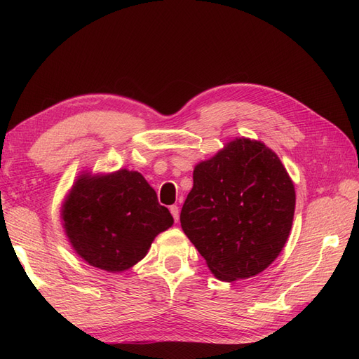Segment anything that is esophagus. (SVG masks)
Instances as JSON below:
<instances>
[{
	"instance_id": "1",
	"label": "esophagus",
	"mask_w": 359,
	"mask_h": 359,
	"mask_svg": "<svg viewBox=\"0 0 359 359\" xmlns=\"http://www.w3.org/2000/svg\"><path fill=\"white\" fill-rule=\"evenodd\" d=\"M169 211H170V214L173 217V220L178 222L180 220V208H178V205H172L170 208H169Z\"/></svg>"
}]
</instances>
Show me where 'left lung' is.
Masks as SVG:
<instances>
[{
  "label": "left lung",
  "instance_id": "1",
  "mask_svg": "<svg viewBox=\"0 0 359 359\" xmlns=\"http://www.w3.org/2000/svg\"><path fill=\"white\" fill-rule=\"evenodd\" d=\"M295 212V189L264 144L236 139L193 172L181 227L223 281L262 273L283 250Z\"/></svg>",
  "mask_w": 359,
  "mask_h": 359
}]
</instances>
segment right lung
<instances>
[{
  "instance_id": "obj_1",
  "label": "right lung",
  "mask_w": 359,
  "mask_h": 359,
  "mask_svg": "<svg viewBox=\"0 0 359 359\" xmlns=\"http://www.w3.org/2000/svg\"><path fill=\"white\" fill-rule=\"evenodd\" d=\"M69 241L90 265L119 273L144 259L154 238L173 223L139 172L79 178L62 208Z\"/></svg>"
}]
</instances>
